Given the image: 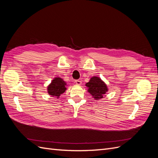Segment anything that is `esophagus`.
Wrapping results in <instances>:
<instances>
[{
  "instance_id": "34e87169",
  "label": "esophagus",
  "mask_w": 158,
  "mask_h": 158,
  "mask_svg": "<svg viewBox=\"0 0 158 158\" xmlns=\"http://www.w3.org/2000/svg\"><path fill=\"white\" fill-rule=\"evenodd\" d=\"M74 82L76 84H78V85H80L81 84H82V82H81V81L79 80H76Z\"/></svg>"
}]
</instances>
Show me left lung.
<instances>
[{
    "mask_svg": "<svg viewBox=\"0 0 158 158\" xmlns=\"http://www.w3.org/2000/svg\"><path fill=\"white\" fill-rule=\"evenodd\" d=\"M85 85L88 88V92L95 99L103 98V94L108 91L106 84L96 76H94L91 78L89 82L85 84Z\"/></svg>",
    "mask_w": 158,
    "mask_h": 158,
    "instance_id": "left-lung-1",
    "label": "left lung"
}]
</instances>
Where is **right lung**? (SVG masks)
<instances>
[{"label":"right lung","mask_w":158,"mask_h":158,"mask_svg":"<svg viewBox=\"0 0 158 158\" xmlns=\"http://www.w3.org/2000/svg\"><path fill=\"white\" fill-rule=\"evenodd\" d=\"M66 82L63 79L59 77L55 78L49 85L47 88L48 93L50 95L56 96L57 97L56 98H59L60 95L66 91Z\"/></svg>","instance_id":"right-lung-1"}]
</instances>
